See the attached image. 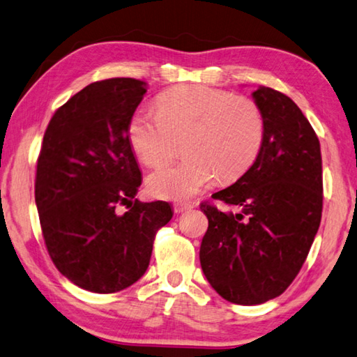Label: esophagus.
<instances>
[{
	"instance_id": "34e87169",
	"label": "esophagus",
	"mask_w": 357,
	"mask_h": 357,
	"mask_svg": "<svg viewBox=\"0 0 357 357\" xmlns=\"http://www.w3.org/2000/svg\"><path fill=\"white\" fill-rule=\"evenodd\" d=\"M191 208H192V204H190V202H175L174 204L175 213H183V211H188Z\"/></svg>"
}]
</instances>
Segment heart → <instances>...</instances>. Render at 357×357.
I'll return each mask as SVG.
<instances>
[{
    "label": "heart",
    "mask_w": 357,
    "mask_h": 357,
    "mask_svg": "<svg viewBox=\"0 0 357 357\" xmlns=\"http://www.w3.org/2000/svg\"><path fill=\"white\" fill-rule=\"evenodd\" d=\"M156 111L130 119L131 147L147 166L171 161L183 141V158L156 169L147 186L153 196L185 201L218 177L240 178L254 165L265 136V119L254 100L207 86H177L156 98Z\"/></svg>",
    "instance_id": "heart-1"
}]
</instances>
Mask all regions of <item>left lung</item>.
<instances>
[{"instance_id":"1","label":"left lung","mask_w":357,"mask_h":357,"mask_svg":"<svg viewBox=\"0 0 357 357\" xmlns=\"http://www.w3.org/2000/svg\"><path fill=\"white\" fill-rule=\"evenodd\" d=\"M265 119L254 165L213 199L236 211L202 202L208 229L201 266L229 303L254 305L289 289L307 259L323 210V169L318 136L303 111L271 87L252 92Z\"/></svg>"}]
</instances>
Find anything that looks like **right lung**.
Segmentation results:
<instances>
[{
  "instance_id": "add662e5",
  "label": "right lung",
  "mask_w": 357,
  "mask_h": 357,
  "mask_svg": "<svg viewBox=\"0 0 357 357\" xmlns=\"http://www.w3.org/2000/svg\"><path fill=\"white\" fill-rule=\"evenodd\" d=\"M146 92L135 78L96 81L56 109L43 135L34 185L42 235L62 276L87 291L141 279L174 215L167 202L135 199L142 177L128 123Z\"/></svg>"
}]
</instances>
